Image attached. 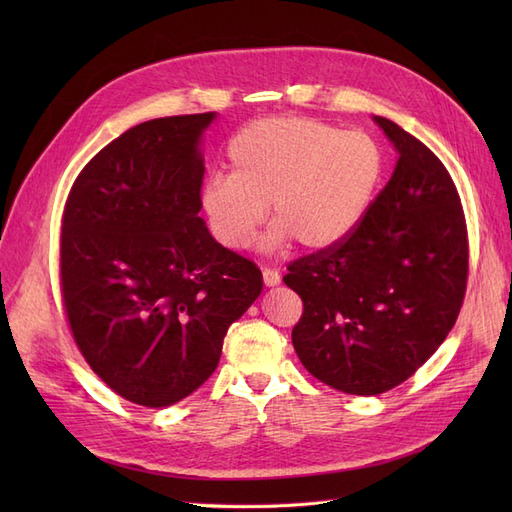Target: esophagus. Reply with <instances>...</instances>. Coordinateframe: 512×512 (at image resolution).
Returning <instances> with one entry per match:
<instances>
[{
    "label": "esophagus",
    "mask_w": 512,
    "mask_h": 512,
    "mask_svg": "<svg viewBox=\"0 0 512 512\" xmlns=\"http://www.w3.org/2000/svg\"><path fill=\"white\" fill-rule=\"evenodd\" d=\"M262 282L265 286H277L282 282V275L277 269H262Z\"/></svg>",
    "instance_id": "obj_1"
}]
</instances>
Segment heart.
Segmentation results:
<instances>
[{
	"mask_svg": "<svg viewBox=\"0 0 512 512\" xmlns=\"http://www.w3.org/2000/svg\"><path fill=\"white\" fill-rule=\"evenodd\" d=\"M230 175L215 173L200 188V209L228 250H243L267 220V247L299 241L331 250L359 228L384 177L374 136L333 123L280 115L247 123L230 138Z\"/></svg>",
	"mask_w": 512,
	"mask_h": 512,
	"instance_id": "obj_1",
	"label": "heart"
}]
</instances>
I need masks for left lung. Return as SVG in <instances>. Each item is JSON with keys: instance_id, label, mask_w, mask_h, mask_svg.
Wrapping results in <instances>:
<instances>
[{"instance_id": "8db88e82", "label": "left lung", "mask_w": 512, "mask_h": 512, "mask_svg": "<svg viewBox=\"0 0 512 512\" xmlns=\"http://www.w3.org/2000/svg\"><path fill=\"white\" fill-rule=\"evenodd\" d=\"M399 160L365 220L331 250L288 265L303 314L292 346L320 382L380 395L406 382L455 327L468 286V228L446 166L374 117Z\"/></svg>"}]
</instances>
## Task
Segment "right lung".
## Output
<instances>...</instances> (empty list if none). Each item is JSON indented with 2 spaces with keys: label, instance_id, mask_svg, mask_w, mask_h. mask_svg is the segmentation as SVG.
Masks as SVG:
<instances>
[{
  "label": "right lung",
  "instance_id": "obj_1",
  "mask_svg": "<svg viewBox=\"0 0 512 512\" xmlns=\"http://www.w3.org/2000/svg\"><path fill=\"white\" fill-rule=\"evenodd\" d=\"M213 117L123 132L81 170L61 218L59 284L74 342L108 389L138 406L194 393L262 290L260 269L198 215V143Z\"/></svg>",
  "mask_w": 512,
  "mask_h": 512
}]
</instances>
